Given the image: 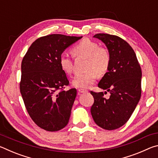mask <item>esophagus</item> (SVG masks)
Returning <instances> with one entry per match:
<instances>
[{"label":"esophagus","instance_id":"esophagus-1","mask_svg":"<svg viewBox=\"0 0 158 158\" xmlns=\"http://www.w3.org/2000/svg\"><path fill=\"white\" fill-rule=\"evenodd\" d=\"M87 90H84V89H79V93H86Z\"/></svg>","mask_w":158,"mask_h":158}]
</instances>
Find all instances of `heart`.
Returning a JSON list of instances; mask_svg holds the SVG:
<instances>
[{
	"label": "heart",
	"mask_w": 158,
	"mask_h": 158,
	"mask_svg": "<svg viewBox=\"0 0 158 158\" xmlns=\"http://www.w3.org/2000/svg\"><path fill=\"white\" fill-rule=\"evenodd\" d=\"M72 53L76 57L87 58L86 69L88 72L75 76L73 85L77 88L87 89L94 84L98 74L102 76L108 70L111 62V56L109 50L105 47H99L97 42L84 39L72 49ZM60 66L66 74L73 73V64L72 59L67 55H61Z\"/></svg>",
	"instance_id": "b5f03b06"
}]
</instances>
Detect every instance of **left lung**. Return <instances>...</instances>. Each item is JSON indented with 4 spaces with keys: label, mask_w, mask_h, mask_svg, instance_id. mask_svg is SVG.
<instances>
[{
    "label": "left lung",
    "mask_w": 158,
    "mask_h": 158,
    "mask_svg": "<svg viewBox=\"0 0 158 158\" xmlns=\"http://www.w3.org/2000/svg\"><path fill=\"white\" fill-rule=\"evenodd\" d=\"M93 37L105 44L111 56L107 73L98 87L110 93L105 98L103 92L90 93L94 103L90 109L98 126L112 130L123 126L132 114L141 98V69L135 52L126 41L116 35L98 33Z\"/></svg>",
    "instance_id": "8db88e82"
}]
</instances>
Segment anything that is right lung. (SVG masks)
I'll list each match as a JSON object with an SVG mask.
<instances>
[{
    "instance_id": "obj_1",
    "label": "right lung",
    "mask_w": 158,
    "mask_h": 158,
    "mask_svg": "<svg viewBox=\"0 0 158 158\" xmlns=\"http://www.w3.org/2000/svg\"><path fill=\"white\" fill-rule=\"evenodd\" d=\"M81 37L60 34L40 37L22 60L21 96L32 120L47 131L60 130L69 122L77 90H58L69 84L59 60L64 51Z\"/></svg>"
}]
</instances>
